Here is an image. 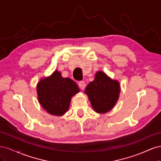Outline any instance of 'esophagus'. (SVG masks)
I'll return each instance as SVG.
<instances>
[{
  "label": "esophagus",
  "instance_id": "1",
  "mask_svg": "<svg viewBox=\"0 0 161 161\" xmlns=\"http://www.w3.org/2000/svg\"><path fill=\"white\" fill-rule=\"evenodd\" d=\"M79 87L82 90H84L85 89V86H86L85 82H84V81L79 82Z\"/></svg>",
  "mask_w": 161,
  "mask_h": 161
}]
</instances>
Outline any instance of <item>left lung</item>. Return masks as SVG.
I'll use <instances>...</instances> for the list:
<instances>
[{"label": "left lung", "mask_w": 161, "mask_h": 161, "mask_svg": "<svg viewBox=\"0 0 161 161\" xmlns=\"http://www.w3.org/2000/svg\"><path fill=\"white\" fill-rule=\"evenodd\" d=\"M120 91L118 80L111 79L103 71H97L94 80L86 86L85 92L94 111L98 114H105L115 105Z\"/></svg>", "instance_id": "obj_1"}]
</instances>
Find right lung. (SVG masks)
<instances>
[{
	"label": "right lung",
	"instance_id": "obj_1",
	"mask_svg": "<svg viewBox=\"0 0 161 161\" xmlns=\"http://www.w3.org/2000/svg\"><path fill=\"white\" fill-rule=\"evenodd\" d=\"M36 89L37 99L43 109L56 116H62L69 110L72 97L80 91L74 80L63 78L57 70L41 79Z\"/></svg>",
	"mask_w": 161,
	"mask_h": 161
}]
</instances>
